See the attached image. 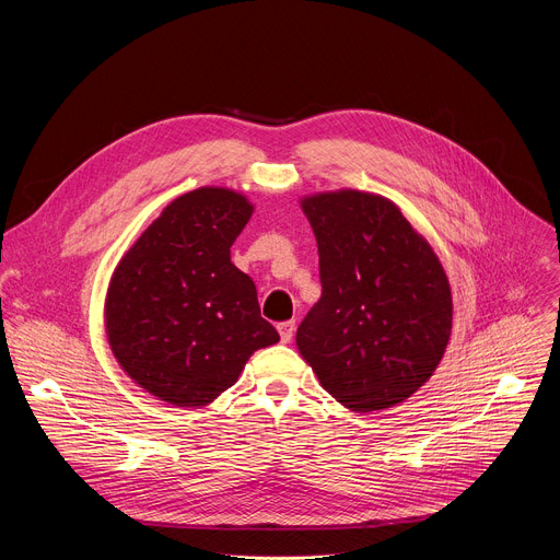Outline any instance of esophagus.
I'll use <instances>...</instances> for the list:
<instances>
[{
    "instance_id": "1",
    "label": "esophagus",
    "mask_w": 560,
    "mask_h": 560,
    "mask_svg": "<svg viewBox=\"0 0 560 560\" xmlns=\"http://www.w3.org/2000/svg\"><path fill=\"white\" fill-rule=\"evenodd\" d=\"M294 326H296L294 322H283V324L277 326V330H279L283 343H290V341H292V337H294Z\"/></svg>"
}]
</instances>
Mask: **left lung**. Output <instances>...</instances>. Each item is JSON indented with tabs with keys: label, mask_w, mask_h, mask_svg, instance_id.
Masks as SVG:
<instances>
[{
	"label": "left lung",
	"mask_w": 560,
	"mask_h": 560,
	"mask_svg": "<svg viewBox=\"0 0 560 560\" xmlns=\"http://www.w3.org/2000/svg\"><path fill=\"white\" fill-rule=\"evenodd\" d=\"M322 299L296 330L301 357L339 404L376 412L412 396L452 332L445 270L392 201L359 190L305 197Z\"/></svg>",
	"instance_id": "1"
}]
</instances>
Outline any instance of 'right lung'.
<instances>
[{
  "mask_svg": "<svg viewBox=\"0 0 560 560\" xmlns=\"http://www.w3.org/2000/svg\"><path fill=\"white\" fill-rule=\"evenodd\" d=\"M250 214V201L234 190L186 192L145 228L110 279V350L135 383L166 404L214 401L255 350L279 341L253 279L230 261Z\"/></svg>",
  "mask_w": 560,
  "mask_h": 560,
  "instance_id": "1",
  "label": "right lung"
}]
</instances>
